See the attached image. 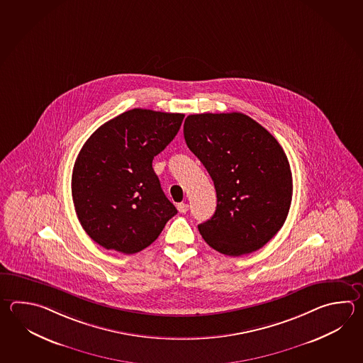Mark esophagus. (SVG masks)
Instances as JSON below:
<instances>
[{
	"label": "esophagus",
	"instance_id": "34e87169",
	"mask_svg": "<svg viewBox=\"0 0 363 363\" xmlns=\"http://www.w3.org/2000/svg\"><path fill=\"white\" fill-rule=\"evenodd\" d=\"M177 209L179 213H186V212L189 211V204H186V203H179V204H177Z\"/></svg>",
	"mask_w": 363,
	"mask_h": 363
}]
</instances>
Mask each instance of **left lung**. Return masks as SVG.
Masks as SVG:
<instances>
[{
    "mask_svg": "<svg viewBox=\"0 0 363 363\" xmlns=\"http://www.w3.org/2000/svg\"><path fill=\"white\" fill-rule=\"evenodd\" d=\"M184 135L217 194L215 215L198 225L203 239L234 257L264 247L281 230L292 200V173L281 145L240 112L189 115Z\"/></svg>",
    "mask_w": 363,
    "mask_h": 363,
    "instance_id": "obj_1",
    "label": "left lung"
}]
</instances>
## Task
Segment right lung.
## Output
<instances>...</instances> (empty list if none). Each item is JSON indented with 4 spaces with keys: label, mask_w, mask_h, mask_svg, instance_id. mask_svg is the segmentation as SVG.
Here are the masks:
<instances>
[{
    "label": "right lung",
    "mask_w": 363,
    "mask_h": 363,
    "mask_svg": "<svg viewBox=\"0 0 363 363\" xmlns=\"http://www.w3.org/2000/svg\"><path fill=\"white\" fill-rule=\"evenodd\" d=\"M184 113L133 108L99 126L74 162V211L96 243L132 255L155 242L177 209L152 160L176 137Z\"/></svg>",
    "instance_id": "right-lung-1"
}]
</instances>
